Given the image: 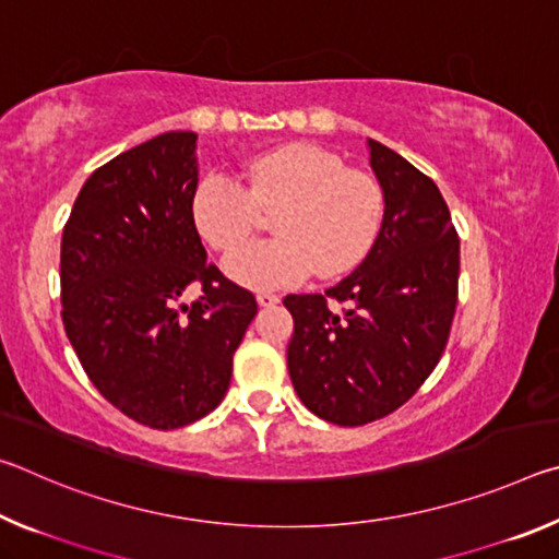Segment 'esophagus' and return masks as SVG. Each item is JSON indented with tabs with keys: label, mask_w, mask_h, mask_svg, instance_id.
I'll use <instances>...</instances> for the list:
<instances>
[{
	"label": "esophagus",
	"mask_w": 559,
	"mask_h": 559,
	"mask_svg": "<svg viewBox=\"0 0 559 559\" xmlns=\"http://www.w3.org/2000/svg\"><path fill=\"white\" fill-rule=\"evenodd\" d=\"M257 302H259L261 308H269V306H276V302H281V298L273 296V293H259Z\"/></svg>",
	"instance_id": "34e87169"
}]
</instances>
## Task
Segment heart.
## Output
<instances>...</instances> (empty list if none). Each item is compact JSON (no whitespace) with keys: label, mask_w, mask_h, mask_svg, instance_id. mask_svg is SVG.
<instances>
[{"label":"heart","mask_w":559,"mask_h":559,"mask_svg":"<svg viewBox=\"0 0 559 559\" xmlns=\"http://www.w3.org/2000/svg\"><path fill=\"white\" fill-rule=\"evenodd\" d=\"M246 187L210 173L194 189L192 222L219 253H231L252 233L258 206L284 204L280 239L252 245L226 261L229 278L246 288H283L310 273L333 278L355 269L380 234L384 200L370 175L349 169L316 145H281L243 163Z\"/></svg>","instance_id":"b5f03b06"}]
</instances>
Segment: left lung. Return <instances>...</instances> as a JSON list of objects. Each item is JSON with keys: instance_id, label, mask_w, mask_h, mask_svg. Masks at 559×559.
I'll use <instances>...</instances> for the list:
<instances>
[{"instance_id": "8db88e82", "label": "left lung", "mask_w": 559, "mask_h": 559, "mask_svg": "<svg viewBox=\"0 0 559 559\" xmlns=\"http://www.w3.org/2000/svg\"><path fill=\"white\" fill-rule=\"evenodd\" d=\"M367 150L384 200L370 253L325 296L283 298L293 390L337 427L400 409L437 367L456 313L459 234L439 187L377 140ZM328 299L348 310L335 314Z\"/></svg>"}]
</instances>
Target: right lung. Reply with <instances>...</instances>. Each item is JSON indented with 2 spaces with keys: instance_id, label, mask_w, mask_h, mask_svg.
<instances>
[{
  "instance_id": "add662e5",
  "label": "right lung",
  "mask_w": 559,
  "mask_h": 559,
  "mask_svg": "<svg viewBox=\"0 0 559 559\" xmlns=\"http://www.w3.org/2000/svg\"><path fill=\"white\" fill-rule=\"evenodd\" d=\"M197 132H163L98 167L61 241L63 328L96 390L153 429L219 406L257 298L206 263L192 222ZM189 285L203 296L181 302Z\"/></svg>"
}]
</instances>
